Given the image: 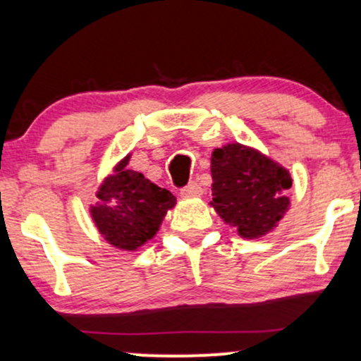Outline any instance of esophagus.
I'll return each mask as SVG.
<instances>
[{
    "instance_id": "obj_1",
    "label": "esophagus",
    "mask_w": 361,
    "mask_h": 361,
    "mask_svg": "<svg viewBox=\"0 0 361 361\" xmlns=\"http://www.w3.org/2000/svg\"><path fill=\"white\" fill-rule=\"evenodd\" d=\"M202 193H204V190H202V186L198 185L197 181H190V183L181 190V195H183V197H200Z\"/></svg>"
}]
</instances>
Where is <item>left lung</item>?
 I'll list each match as a JSON object with an SVG mask.
<instances>
[{
    "label": "left lung",
    "mask_w": 361,
    "mask_h": 361,
    "mask_svg": "<svg viewBox=\"0 0 361 361\" xmlns=\"http://www.w3.org/2000/svg\"><path fill=\"white\" fill-rule=\"evenodd\" d=\"M212 202L215 212L241 238L258 239L279 226L288 210V169L243 144L214 149Z\"/></svg>",
    "instance_id": "obj_1"
}]
</instances>
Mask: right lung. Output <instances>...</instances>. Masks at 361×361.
Returning <instances> with one entry per match:
<instances>
[{
    "label": "right lung",
    "instance_id": "add662e5",
    "mask_svg": "<svg viewBox=\"0 0 361 361\" xmlns=\"http://www.w3.org/2000/svg\"><path fill=\"white\" fill-rule=\"evenodd\" d=\"M130 154L114 168L98 188L97 205L90 214L105 241L117 250L135 251L159 231L169 209L176 204L175 195L151 183L142 173L128 169Z\"/></svg>",
    "mask_w": 361,
    "mask_h": 361
}]
</instances>
